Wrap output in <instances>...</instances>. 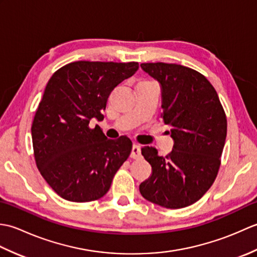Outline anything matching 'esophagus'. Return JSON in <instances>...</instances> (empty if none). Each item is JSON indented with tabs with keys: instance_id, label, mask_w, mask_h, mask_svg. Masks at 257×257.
Returning <instances> with one entry per match:
<instances>
[{
	"instance_id": "1",
	"label": "esophagus",
	"mask_w": 257,
	"mask_h": 257,
	"mask_svg": "<svg viewBox=\"0 0 257 257\" xmlns=\"http://www.w3.org/2000/svg\"><path fill=\"white\" fill-rule=\"evenodd\" d=\"M130 157L133 159H138V158L141 157V150H140V146L138 145H134L133 149H132V154H130Z\"/></svg>"
}]
</instances>
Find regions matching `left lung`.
I'll use <instances>...</instances> for the list:
<instances>
[{
  "label": "left lung",
  "mask_w": 257,
  "mask_h": 257,
  "mask_svg": "<svg viewBox=\"0 0 257 257\" xmlns=\"http://www.w3.org/2000/svg\"><path fill=\"white\" fill-rule=\"evenodd\" d=\"M145 73L161 88L165 123L172 125L170 154L155 147L141 154L151 176L139 190L146 200L167 209H181L200 200L214 182L226 138V117L214 87L203 75L178 64L144 63Z\"/></svg>",
  "instance_id": "obj_1"
}]
</instances>
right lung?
Wrapping results in <instances>:
<instances>
[{
  "label": "right lung",
  "mask_w": 257,
  "mask_h": 257,
  "mask_svg": "<svg viewBox=\"0 0 257 257\" xmlns=\"http://www.w3.org/2000/svg\"><path fill=\"white\" fill-rule=\"evenodd\" d=\"M138 63L75 62L48 80L32 124L36 166L61 198L90 202L102 198L128 159L133 143L108 139L100 121L114 87L137 72Z\"/></svg>",
  "instance_id": "add662e5"
}]
</instances>
